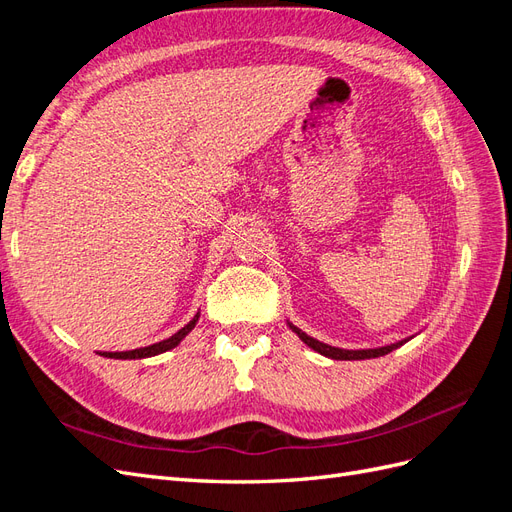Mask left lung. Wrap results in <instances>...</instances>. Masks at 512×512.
<instances>
[{"label":"left lung","instance_id":"left-lung-1","mask_svg":"<svg viewBox=\"0 0 512 512\" xmlns=\"http://www.w3.org/2000/svg\"><path fill=\"white\" fill-rule=\"evenodd\" d=\"M288 327L299 335V339L303 344H307L312 350H316L318 354L322 356H329V359H335V361H363V359H376V356H384L393 352L395 348L404 346L406 342H410L412 337H406L401 339V342H395V344H389V346H380V348H367V350H344V348H335V346H329L324 342H318V339L309 337L307 333H303L299 327H294L292 322H288Z\"/></svg>","mask_w":512,"mask_h":512}]
</instances>
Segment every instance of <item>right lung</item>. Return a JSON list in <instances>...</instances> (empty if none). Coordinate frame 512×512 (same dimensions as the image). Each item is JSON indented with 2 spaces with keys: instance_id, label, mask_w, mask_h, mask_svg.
<instances>
[{
  "instance_id": "obj_1",
  "label": "right lung",
  "mask_w": 512,
  "mask_h": 512,
  "mask_svg": "<svg viewBox=\"0 0 512 512\" xmlns=\"http://www.w3.org/2000/svg\"><path fill=\"white\" fill-rule=\"evenodd\" d=\"M198 318H200V312L188 324H185L183 329H179L175 335H170L168 339H162V342H158V344L136 348V350H126V352H100V356H106V359H147V356H156V354H162L166 350H173L183 342V337L196 327Z\"/></svg>"
}]
</instances>
